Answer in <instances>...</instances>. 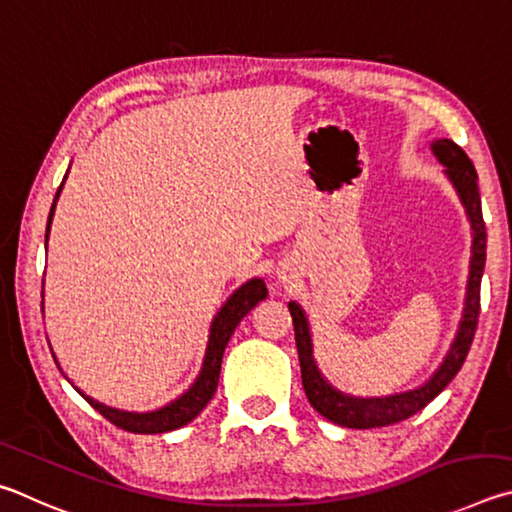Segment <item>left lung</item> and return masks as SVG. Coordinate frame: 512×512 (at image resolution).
I'll list each match as a JSON object with an SVG mask.
<instances>
[{
    "instance_id": "8db88e82",
    "label": "left lung",
    "mask_w": 512,
    "mask_h": 512,
    "mask_svg": "<svg viewBox=\"0 0 512 512\" xmlns=\"http://www.w3.org/2000/svg\"><path fill=\"white\" fill-rule=\"evenodd\" d=\"M434 155L441 164H445V173L452 179V184L459 191L461 200L465 204V211L470 215L472 222V261H470V281H468V299H465V312L463 321L456 335L454 344L447 353L441 369L434 373L425 387L416 391L400 393V396L391 398H351L344 393L335 391L330 384L321 378L317 371V364L312 360V344H310V330L308 321L303 317V310L297 303H288L292 324H294V339H297V351L301 362V382L306 389L308 402L321 416L333 420V423L348 427V429H373V427H387L400 420H407L409 416L418 414L425 409L438 393H441L447 384L452 382L456 373L468 357V351L474 339V330L479 324V310H481V276L483 265H486V222H483L481 213V195L477 184V170H474L470 157L465 155L461 146H456L450 139H441L434 143Z\"/></svg>"
}]
</instances>
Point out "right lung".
I'll list each match as a JSON object with an SVG mask.
<instances>
[{
	"instance_id": "right-lung-1",
	"label": "right lung",
	"mask_w": 512,
	"mask_h": 512,
	"mask_svg": "<svg viewBox=\"0 0 512 512\" xmlns=\"http://www.w3.org/2000/svg\"><path fill=\"white\" fill-rule=\"evenodd\" d=\"M62 188V184H60ZM60 188L56 197H53L51 204V213H49V222H47V236L49 238V227H51V218H53V209H56V200L60 195ZM267 297V288L261 279L247 281L240 290H236L229 297V301L224 303L222 310L218 312V317L213 319L211 326V337H209V346H206V357H204V366L197 382L188 389L182 398L170 402L168 407L152 411V414H128V411H116L101 405L92 398H87L85 393H80L89 405H92L98 414L103 418L110 420L112 425L119 429H125V432L132 434H164V432H173L177 427H184L186 423L200 414V411L209 405V400L213 398L215 389H218V380H220V366H222V355L224 348H227L229 339L233 335V330L240 324V319L247 315V312L256 306L258 301H263ZM56 360V357H53Z\"/></svg>"
}]
</instances>
